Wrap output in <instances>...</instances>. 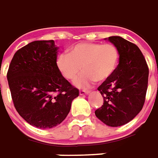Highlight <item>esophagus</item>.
I'll list each match as a JSON object with an SVG mask.
<instances>
[{
	"label": "esophagus",
	"instance_id": "34e87169",
	"mask_svg": "<svg viewBox=\"0 0 158 158\" xmlns=\"http://www.w3.org/2000/svg\"><path fill=\"white\" fill-rule=\"evenodd\" d=\"M80 93V95H84V94H88L90 92L89 91H85V90H81V91L79 92Z\"/></svg>",
	"mask_w": 158,
	"mask_h": 158
}]
</instances>
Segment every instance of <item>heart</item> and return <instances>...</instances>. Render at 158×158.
Listing matches in <instances>:
<instances>
[{
    "instance_id": "b5f03b06",
    "label": "heart",
    "mask_w": 158,
    "mask_h": 158,
    "mask_svg": "<svg viewBox=\"0 0 158 158\" xmlns=\"http://www.w3.org/2000/svg\"><path fill=\"white\" fill-rule=\"evenodd\" d=\"M119 61V51L111 43L81 42L72 47L70 53L60 52L56 58V66L64 78L74 80L82 69V73L74 81L77 88H88L96 80L105 81L115 71Z\"/></svg>"
}]
</instances>
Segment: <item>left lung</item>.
I'll use <instances>...</instances> for the list:
<instances>
[{"mask_svg": "<svg viewBox=\"0 0 158 158\" xmlns=\"http://www.w3.org/2000/svg\"><path fill=\"white\" fill-rule=\"evenodd\" d=\"M105 40L117 47L119 64L110 77L98 88L104 98L95 115L110 127H119L133 120L142 110L148 84L149 70L137 46L121 36Z\"/></svg>", "mask_w": 158, "mask_h": 158, "instance_id": "obj_1", "label": "left lung"}]
</instances>
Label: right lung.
Listing matches in <instances>:
<instances>
[{
  "label": "right lung",
  "mask_w": 158,
  "mask_h": 158,
  "mask_svg": "<svg viewBox=\"0 0 158 158\" xmlns=\"http://www.w3.org/2000/svg\"><path fill=\"white\" fill-rule=\"evenodd\" d=\"M58 49L53 40L32 41L15 52L7 72L17 111L28 123L43 129L61 123L79 95L57 69Z\"/></svg>",
  "instance_id": "1"
}]
</instances>
